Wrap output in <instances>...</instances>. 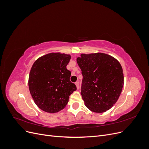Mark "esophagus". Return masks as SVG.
<instances>
[{
  "label": "esophagus",
  "instance_id": "esophagus-1",
  "mask_svg": "<svg viewBox=\"0 0 149 149\" xmlns=\"http://www.w3.org/2000/svg\"><path fill=\"white\" fill-rule=\"evenodd\" d=\"M75 84H76V88H77V89H79V83H78V82H76V83H75Z\"/></svg>",
  "mask_w": 149,
  "mask_h": 149
}]
</instances>
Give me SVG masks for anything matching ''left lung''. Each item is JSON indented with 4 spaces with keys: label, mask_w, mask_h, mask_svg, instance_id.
Instances as JSON below:
<instances>
[{
    "label": "left lung",
    "mask_w": 149,
    "mask_h": 149,
    "mask_svg": "<svg viewBox=\"0 0 149 149\" xmlns=\"http://www.w3.org/2000/svg\"><path fill=\"white\" fill-rule=\"evenodd\" d=\"M83 75L81 96L89 110L101 113L118 101L124 86L123 70L114 57L102 53L81 54L76 60Z\"/></svg>",
    "instance_id": "1"
}]
</instances>
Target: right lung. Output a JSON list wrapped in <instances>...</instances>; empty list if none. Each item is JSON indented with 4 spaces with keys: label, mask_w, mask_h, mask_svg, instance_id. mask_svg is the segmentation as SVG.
I'll use <instances>...</instances> for the list:
<instances>
[{
    "label": "right lung",
    "mask_w": 149,
    "mask_h": 149,
    "mask_svg": "<svg viewBox=\"0 0 149 149\" xmlns=\"http://www.w3.org/2000/svg\"><path fill=\"white\" fill-rule=\"evenodd\" d=\"M70 55L52 53L39 58L31 67L29 88L31 96L40 109L55 113L64 109L71 94L76 90L70 81L71 71L66 66Z\"/></svg>",
    "instance_id": "1"
}]
</instances>
